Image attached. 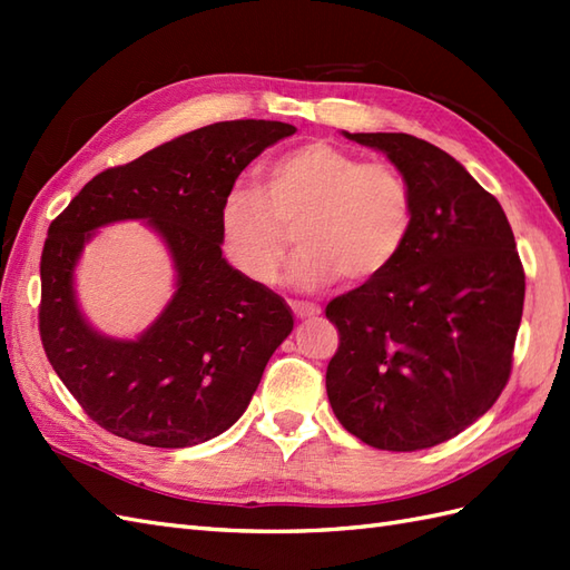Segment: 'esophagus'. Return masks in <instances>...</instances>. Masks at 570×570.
<instances>
[{"instance_id":"1","label":"esophagus","mask_w":570,"mask_h":570,"mask_svg":"<svg viewBox=\"0 0 570 570\" xmlns=\"http://www.w3.org/2000/svg\"><path fill=\"white\" fill-rule=\"evenodd\" d=\"M292 311L296 318H313L321 313V308L316 304H306V301H292Z\"/></svg>"}]
</instances>
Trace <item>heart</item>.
Instances as JSON below:
<instances>
[{
	"mask_svg": "<svg viewBox=\"0 0 570 570\" xmlns=\"http://www.w3.org/2000/svg\"><path fill=\"white\" fill-rule=\"evenodd\" d=\"M414 217V193L392 164L308 141L266 161L262 186L242 184L227 193L220 242L247 282L272 286L298 229L304 249L292 264V284L316 288L337 274L360 284L390 269Z\"/></svg>",
	"mask_w": 570,
	"mask_h": 570,
	"instance_id": "1",
	"label": "heart"
}]
</instances>
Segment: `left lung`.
Wrapping results in <instances>:
<instances>
[{"mask_svg": "<svg viewBox=\"0 0 570 570\" xmlns=\"http://www.w3.org/2000/svg\"><path fill=\"white\" fill-rule=\"evenodd\" d=\"M345 137L386 154L416 217L390 269L325 306L341 335L325 390L362 443L421 451L465 431L502 394L524 266L502 205L451 154L399 131Z\"/></svg>", "mask_w": 570, "mask_h": 570, "instance_id": "obj_1", "label": "left lung"}]
</instances>
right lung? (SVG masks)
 <instances>
[{
    "mask_svg": "<svg viewBox=\"0 0 570 570\" xmlns=\"http://www.w3.org/2000/svg\"><path fill=\"white\" fill-rule=\"evenodd\" d=\"M294 131L269 119L188 131L88 180L48 227L41 343L60 382L105 431L154 448H188L245 414L294 316L282 296L227 264L220 208L247 164ZM119 219H147L177 269L175 298L137 342L90 330L71 288L83 242Z\"/></svg>",
    "mask_w": 570,
    "mask_h": 570,
    "instance_id": "add662e5",
    "label": "right lung"
}]
</instances>
